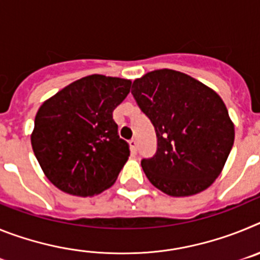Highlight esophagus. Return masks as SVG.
<instances>
[{"mask_svg": "<svg viewBox=\"0 0 260 260\" xmlns=\"http://www.w3.org/2000/svg\"><path fill=\"white\" fill-rule=\"evenodd\" d=\"M128 143H130V148H132L133 152H137V151H138V142H137V139H132V141L128 142Z\"/></svg>", "mask_w": 260, "mask_h": 260, "instance_id": "esophagus-1", "label": "esophagus"}]
</instances>
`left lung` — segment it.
I'll list each match as a JSON object with an SVG mask.
<instances>
[{
	"label": "left lung",
	"mask_w": 260,
	"mask_h": 260,
	"mask_svg": "<svg viewBox=\"0 0 260 260\" xmlns=\"http://www.w3.org/2000/svg\"><path fill=\"white\" fill-rule=\"evenodd\" d=\"M132 93L157 138L155 155L141 162L150 182L171 197L198 194L212 185L234 142V125L221 98L169 69L135 79Z\"/></svg>",
	"instance_id": "obj_1"
}]
</instances>
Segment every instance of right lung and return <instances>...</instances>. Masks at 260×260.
<instances>
[{
	"label": "right lung",
	"instance_id": "right-lung-1",
	"mask_svg": "<svg viewBox=\"0 0 260 260\" xmlns=\"http://www.w3.org/2000/svg\"><path fill=\"white\" fill-rule=\"evenodd\" d=\"M130 86L132 80L88 75L62 88L38 110L32 150L59 190L91 197L116 182L130 150L119 138L113 110Z\"/></svg>",
	"mask_w": 260,
	"mask_h": 260
}]
</instances>
